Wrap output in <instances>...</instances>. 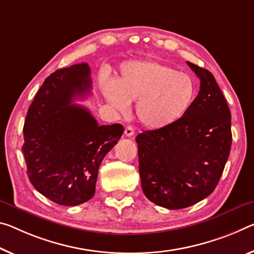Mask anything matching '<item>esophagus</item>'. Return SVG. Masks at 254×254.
Listing matches in <instances>:
<instances>
[{"instance_id":"1","label":"esophagus","mask_w":254,"mask_h":254,"mask_svg":"<svg viewBox=\"0 0 254 254\" xmlns=\"http://www.w3.org/2000/svg\"><path fill=\"white\" fill-rule=\"evenodd\" d=\"M134 133H135L134 127H131V126H127L126 127V130H124V134H126L127 136H133Z\"/></svg>"}]
</instances>
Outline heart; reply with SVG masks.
<instances>
[{"label":"heart","instance_id":"heart-1","mask_svg":"<svg viewBox=\"0 0 254 254\" xmlns=\"http://www.w3.org/2000/svg\"><path fill=\"white\" fill-rule=\"evenodd\" d=\"M104 95L121 113L136 102V116L149 128H163L183 118L195 86L190 75L152 60H134L121 66L115 82L104 81Z\"/></svg>","mask_w":254,"mask_h":254}]
</instances>
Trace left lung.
<instances>
[{"label":"left lung","mask_w":254,"mask_h":254,"mask_svg":"<svg viewBox=\"0 0 254 254\" xmlns=\"http://www.w3.org/2000/svg\"><path fill=\"white\" fill-rule=\"evenodd\" d=\"M187 63L200 79L190 108L172 126L135 138L144 195L167 209L190 207L211 194L232 146L231 112L215 76Z\"/></svg>","instance_id":"8db88e82"}]
</instances>
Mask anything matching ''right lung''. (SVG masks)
<instances>
[{"label":"right lung","instance_id":"obj_1","mask_svg":"<svg viewBox=\"0 0 254 254\" xmlns=\"http://www.w3.org/2000/svg\"><path fill=\"white\" fill-rule=\"evenodd\" d=\"M90 90L87 63L56 70L39 88L23 126L28 178L61 206H78L94 196L100 164L124 131L121 124L98 126L86 107L71 104Z\"/></svg>","mask_w":254,"mask_h":254}]
</instances>
